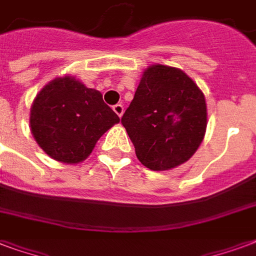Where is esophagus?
<instances>
[{"label": "esophagus", "instance_id": "1", "mask_svg": "<svg viewBox=\"0 0 256 256\" xmlns=\"http://www.w3.org/2000/svg\"><path fill=\"white\" fill-rule=\"evenodd\" d=\"M113 110H114V113H116L117 116L121 117L122 116V113H124V106H122L121 104H117V105L113 106Z\"/></svg>", "mask_w": 256, "mask_h": 256}]
</instances>
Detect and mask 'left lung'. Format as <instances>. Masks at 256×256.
I'll return each instance as SVG.
<instances>
[{
	"mask_svg": "<svg viewBox=\"0 0 256 256\" xmlns=\"http://www.w3.org/2000/svg\"><path fill=\"white\" fill-rule=\"evenodd\" d=\"M121 122L142 164L172 170L189 160L202 143L208 124L202 90L184 71L148 66Z\"/></svg>",
	"mask_w": 256,
	"mask_h": 256,
	"instance_id": "1",
	"label": "left lung"
}]
</instances>
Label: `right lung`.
Here are the masks:
<instances>
[{
	"instance_id": "obj_1",
	"label": "right lung",
	"mask_w": 256,
	"mask_h": 256,
	"mask_svg": "<svg viewBox=\"0 0 256 256\" xmlns=\"http://www.w3.org/2000/svg\"><path fill=\"white\" fill-rule=\"evenodd\" d=\"M120 121L98 90L72 76H56L36 94L30 126L39 147L58 162H84L101 136Z\"/></svg>"
}]
</instances>
